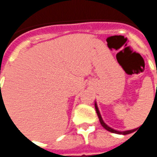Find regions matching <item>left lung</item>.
I'll return each mask as SVG.
<instances>
[{"instance_id":"1","label":"left lung","mask_w":157,"mask_h":157,"mask_svg":"<svg viewBox=\"0 0 157 157\" xmlns=\"http://www.w3.org/2000/svg\"><path fill=\"white\" fill-rule=\"evenodd\" d=\"M95 108H96V111H97V115H98V118H99V121H100L101 125L103 126L104 128H105L106 130L109 131V132H113V133H118V134L126 135V134H129V133H132V132H133L134 131H136L137 129H138V128H137V129H134V130L126 131V132H118V131L113 130V129H112V128H110L109 126H107L105 123L103 122V121H102V119H101V114H100V113H99V110H98V108H97V104H95Z\"/></svg>"}]
</instances>
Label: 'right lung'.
Here are the masks:
<instances>
[{
    "label": "right lung",
    "mask_w": 157,
    "mask_h": 157,
    "mask_svg": "<svg viewBox=\"0 0 157 157\" xmlns=\"http://www.w3.org/2000/svg\"><path fill=\"white\" fill-rule=\"evenodd\" d=\"M2 101H3V100H2Z\"/></svg>",
    "instance_id": "obj_1"
}]
</instances>
